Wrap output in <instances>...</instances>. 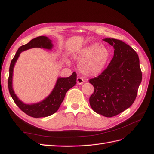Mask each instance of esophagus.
Returning a JSON list of instances; mask_svg holds the SVG:
<instances>
[{
  "instance_id": "1",
  "label": "esophagus",
  "mask_w": 154,
  "mask_h": 154,
  "mask_svg": "<svg viewBox=\"0 0 154 154\" xmlns=\"http://www.w3.org/2000/svg\"><path fill=\"white\" fill-rule=\"evenodd\" d=\"M84 79L83 78H81L80 77H78L77 78V85H82L84 83Z\"/></svg>"
}]
</instances>
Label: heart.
<instances>
[{
  "instance_id": "heart-1",
  "label": "heart",
  "mask_w": 154,
  "mask_h": 154,
  "mask_svg": "<svg viewBox=\"0 0 154 154\" xmlns=\"http://www.w3.org/2000/svg\"><path fill=\"white\" fill-rule=\"evenodd\" d=\"M109 50L99 43H93L81 48L75 55V59L79 61V69L83 74L94 76L100 73L109 60Z\"/></svg>"
}]
</instances>
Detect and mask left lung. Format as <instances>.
Segmentation results:
<instances>
[{
	"label": "left lung",
	"mask_w": 154,
	"mask_h": 154,
	"mask_svg": "<svg viewBox=\"0 0 154 154\" xmlns=\"http://www.w3.org/2000/svg\"><path fill=\"white\" fill-rule=\"evenodd\" d=\"M104 40L114 47V56L100 75L89 81L94 87L89 103L95 112L112 117L134 102L142 73L138 55L130 45L116 39Z\"/></svg>",
	"instance_id": "8db88e82"
}]
</instances>
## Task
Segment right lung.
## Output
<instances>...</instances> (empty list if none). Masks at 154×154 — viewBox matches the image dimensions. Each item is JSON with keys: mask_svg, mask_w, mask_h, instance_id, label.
I'll list each match as a JSON object with an SVG mask.
<instances>
[{"mask_svg": "<svg viewBox=\"0 0 154 154\" xmlns=\"http://www.w3.org/2000/svg\"><path fill=\"white\" fill-rule=\"evenodd\" d=\"M52 47H53V44L51 43V40L48 37L39 36L32 39L28 44L23 45L18 48L10 65L8 85L11 96L16 105L20 108V109L28 114V116L34 118L46 117L56 112L61 103L63 102L67 91L75 85L77 83V74L75 72H73V74L69 77H59L54 89L51 91L50 95L42 102L35 104H25L22 103L16 95L12 89V75L15 63L18 60L20 54L23 51L33 48H40L51 50Z\"/></svg>", "mask_w": 154, "mask_h": 154, "instance_id": "add662e5", "label": "right lung"}]
</instances>
